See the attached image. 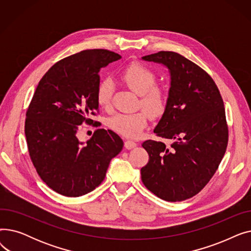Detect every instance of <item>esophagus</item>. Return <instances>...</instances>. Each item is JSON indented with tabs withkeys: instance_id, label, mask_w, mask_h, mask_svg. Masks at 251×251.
I'll use <instances>...</instances> for the list:
<instances>
[{
	"instance_id": "1",
	"label": "esophagus",
	"mask_w": 251,
	"mask_h": 251,
	"mask_svg": "<svg viewBox=\"0 0 251 251\" xmlns=\"http://www.w3.org/2000/svg\"><path fill=\"white\" fill-rule=\"evenodd\" d=\"M124 146H125V148H126L127 150H131V149L135 148V147L137 146V143H136L135 141H133V140H126V141L124 142Z\"/></svg>"
}]
</instances>
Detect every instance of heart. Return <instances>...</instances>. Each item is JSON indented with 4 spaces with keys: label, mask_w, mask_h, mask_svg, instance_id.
<instances>
[{
    "label": "heart",
    "mask_w": 251,
    "mask_h": 251,
    "mask_svg": "<svg viewBox=\"0 0 251 251\" xmlns=\"http://www.w3.org/2000/svg\"><path fill=\"white\" fill-rule=\"evenodd\" d=\"M124 83L140 96L139 105L147 111L135 113H119L108 119L107 125L114 132L128 138L139 137L147 128L150 116L153 119L164 116L169 104V90L157 84L156 73L148 66L138 62L131 63L121 73ZM114 95V84L110 78L100 81L96 89V100L99 107L110 110Z\"/></svg>",
    "instance_id": "obj_1"
}]
</instances>
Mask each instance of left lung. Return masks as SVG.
<instances>
[{
	"label": "left lung",
	"mask_w": 251,
	"mask_h": 251,
	"mask_svg": "<svg viewBox=\"0 0 251 251\" xmlns=\"http://www.w3.org/2000/svg\"><path fill=\"white\" fill-rule=\"evenodd\" d=\"M142 59L162 63L171 72L168 109L153 132L173 142L142 143L150 159L140 170L141 180L164 201H185L204 188L226 152L224 101L207 72L178 52L161 50Z\"/></svg>",
	"instance_id": "8db88e82"
}]
</instances>
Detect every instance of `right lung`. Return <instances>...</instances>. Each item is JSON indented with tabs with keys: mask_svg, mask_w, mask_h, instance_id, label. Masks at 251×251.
<instances>
[{
	"mask_svg": "<svg viewBox=\"0 0 251 251\" xmlns=\"http://www.w3.org/2000/svg\"><path fill=\"white\" fill-rule=\"evenodd\" d=\"M120 58L109 50H81L52 65L34 91L24 126L29 156L39 177L61 195L78 197L96 189L123 149L112 130L97 129L84 146L76 136L83 123H100L90 118L99 114V72Z\"/></svg>",
	"mask_w": 251,
	"mask_h": 251,
	"instance_id": "1",
	"label": "right lung"
}]
</instances>
